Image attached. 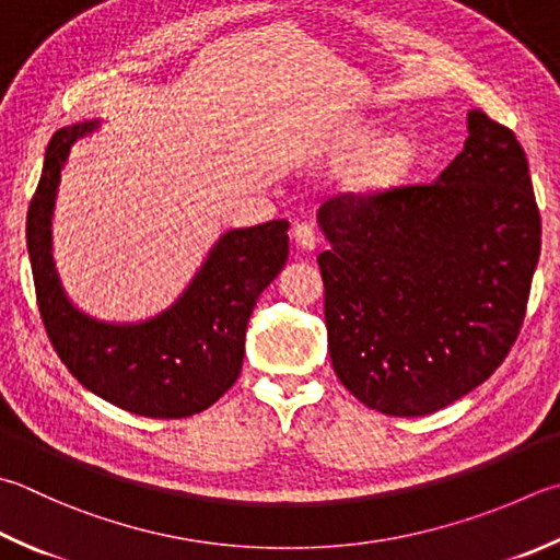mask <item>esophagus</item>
Listing matches in <instances>:
<instances>
[{
	"instance_id": "obj_1",
	"label": "esophagus",
	"mask_w": 560,
	"mask_h": 560,
	"mask_svg": "<svg viewBox=\"0 0 560 560\" xmlns=\"http://www.w3.org/2000/svg\"><path fill=\"white\" fill-rule=\"evenodd\" d=\"M292 238H294V244H298L300 248L314 250L316 244H319V229H316L314 224H310V221H302V224H294Z\"/></svg>"
}]
</instances>
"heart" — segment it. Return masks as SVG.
<instances>
[{
    "instance_id": "b5f03b06",
    "label": "heart",
    "mask_w": 560,
    "mask_h": 560,
    "mask_svg": "<svg viewBox=\"0 0 560 560\" xmlns=\"http://www.w3.org/2000/svg\"><path fill=\"white\" fill-rule=\"evenodd\" d=\"M407 161V141L402 139H387L377 145L373 155L368 158L365 173L371 180H387L393 177L399 167Z\"/></svg>"
}]
</instances>
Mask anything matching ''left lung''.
Here are the masks:
<instances>
[{
  "mask_svg": "<svg viewBox=\"0 0 560 560\" xmlns=\"http://www.w3.org/2000/svg\"><path fill=\"white\" fill-rule=\"evenodd\" d=\"M319 224L331 365L365 407L431 415L502 365L541 253L529 163L508 126L472 109L436 180L336 195Z\"/></svg>",
  "mask_w": 560,
  "mask_h": 560,
  "instance_id": "1",
  "label": "left lung"
}]
</instances>
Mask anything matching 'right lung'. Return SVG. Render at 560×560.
<instances>
[{"instance_id": "obj_1", "label": "right lung", "mask_w": 560, "mask_h": 560, "mask_svg": "<svg viewBox=\"0 0 560 560\" xmlns=\"http://www.w3.org/2000/svg\"><path fill=\"white\" fill-rule=\"evenodd\" d=\"M97 121L52 136L26 214V246L40 322L68 371L90 393L131 415L183 419L212 407L236 383L256 300L288 260L284 219L231 229L171 310L143 324H104L68 302L52 270L50 214L60 167L78 136Z\"/></svg>"}]
</instances>
